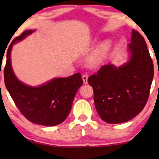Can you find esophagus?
<instances>
[{
	"mask_svg": "<svg viewBox=\"0 0 159 159\" xmlns=\"http://www.w3.org/2000/svg\"><path fill=\"white\" fill-rule=\"evenodd\" d=\"M88 78H89V75L87 74H84V75H82V79L84 84H88Z\"/></svg>",
	"mask_w": 159,
	"mask_h": 159,
	"instance_id": "obj_1",
	"label": "esophagus"
}]
</instances>
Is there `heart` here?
I'll use <instances>...</instances> for the list:
<instances>
[{"instance_id": "b5f03b06", "label": "heart", "mask_w": 159, "mask_h": 159, "mask_svg": "<svg viewBox=\"0 0 159 159\" xmlns=\"http://www.w3.org/2000/svg\"><path fill=\"white\" fill-rule=\"evenodd\" d=\"M110 48L111 44L108 41L101 44L91 55L89 58V63L92 65H95L100 63L107 55L108 52L109 51Z\"/></svg>"}]
</instances>
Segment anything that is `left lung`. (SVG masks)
Returning a JSON list of instances; mask_svg holds the SVG:
<instances>
[{"label": "left lung", "mask_w": 159, "mask_h": 159, "mask_svg": "<svg viewBox=\"0 0 159 159\" xmlns=\"http://www.w3.org/2000/svg\"><path fill=\"white\" fill-rule=\"evenodd\" d=\"M129 61L123 66H102L88 81L94 91L96 110L110 124L129 121L145 108L150 94L154 65L143 36L132 30Z\"/></svg>", "instance_id": "obj_1"}]
</instances>
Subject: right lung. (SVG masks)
<instances>
[{"mask_svg":"<svg viewBox=\"0 0 159 159\" xmlns=\"http://www.w3.org/2000/svg\"><path fill=\"white\" fill-rule=\"evenodd\" d=\"M33 31H24L9 46L4 69V83L14 104L27 119L41 125H57L69 115L75 94L83 84L82 78L81 74L76 73L68 78H54L38 88L19 81L11 68V51L16 41L24 39Z\"/></svg>","mask_w":159,"mask_h":159,"instance_id":"right-lung-1","label":"right lung"}]
</instances>
